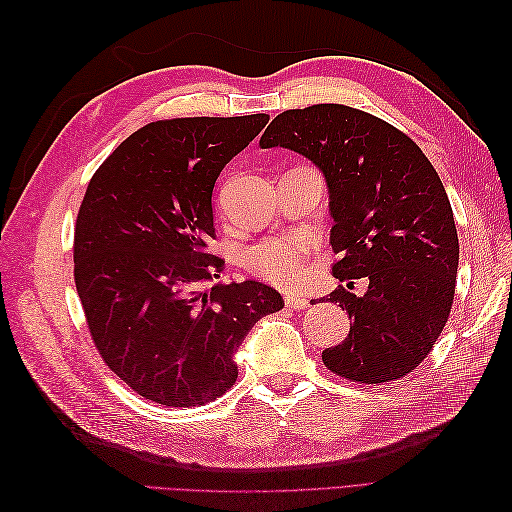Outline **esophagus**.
<instances>
[{"label": "esophagus", "instance_id": "obj_1", "mask_svg": "<svg viewBox=\"0 0 512 512\" xmlns=\"http://www.w3.org/2000/svg\"><path fill=\"white\" fill-rule=\"evenodd\" d=\"M307 305H309L307 297H294V294L286 297V307H290V309H305Z\"/></svg>", "mask_w": 512, "mask_h": 512}]
</instances>
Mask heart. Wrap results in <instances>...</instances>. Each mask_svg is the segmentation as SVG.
Masks as SVG:
<instances>
[{
    "mask_svg": "<svg viewBox=\"0 0 512 512\" xmlns=\"http://www.w3.org/2000/svg\"><path fill=\"white\" fill-rule=\"evenodd\" d=\"M307 243L301 237L267 239L250 252V267L262 280L275 286L294 288L305 280Z\"/></svg>",
    "mask_w": 512,
    "mask_h": 512,
    "instance_id": "heart-1",
    "label": "heart"
}]
</instances>
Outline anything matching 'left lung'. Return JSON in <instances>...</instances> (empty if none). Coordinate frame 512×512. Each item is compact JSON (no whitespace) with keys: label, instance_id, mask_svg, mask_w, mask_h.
Wrapping results in <instances>:
<instances>
[{"label":"left lung","instance_id":"8db88e82","mask_svg":"<svg viewBox=\"0 0 512 512\" xmlns=\"http://www.w3.org/2000/svg\"><path fill=\"white\" fill-rule=\"evenodd\" d=\"M260 147L290 149L320 170L342 254L333 275L369 280L363 297L346 288L327 297L346 309L350 331L322 350L324 365L361 384L406 376L431 352L455 297L459 239L436 168L404 132L344 104L284 111Z\"/></svg>","mask_w":512,"mask_h":512}]
</instances>
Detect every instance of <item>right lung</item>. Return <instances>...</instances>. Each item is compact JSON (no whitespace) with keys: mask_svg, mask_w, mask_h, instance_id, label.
Masks as SVG:
<instances>
[{"mask_svg":"<svg viewBox=\"0 0 512 512\" xmlns=\"http://www.w3.org/2000/svg\"><path fill=\"white\" fill-rule=\"evenodd\" d=\"M269 115L153 121L91 177L74 232V282L104 363L162 406H203L237 380L235 354L267 314L275 288L213 284L224 260L213 185L267 126Z\"/></svg>","mask_w":512,"mask_h":512,"instance_id":"obj_1","label":"right lung"}]
</instances>
